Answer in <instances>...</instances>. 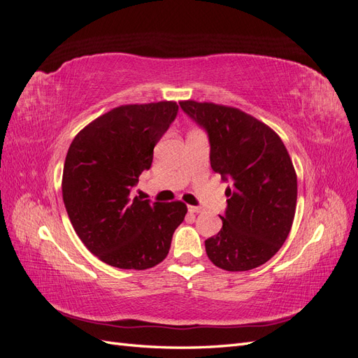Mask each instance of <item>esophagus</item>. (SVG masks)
I'll return each instance as SVG.
<instances>
[{"label": "esophagus", "mask_w": 358, "mask_h": 358, "mask_svg": "<svg viewBox=\"0 0 358 358\" xmlns=\"http://www.w3.org/2000/svg\"><path fill=\"white\" fill-rule=\"evenodd\" d=\"M188 212L189 213H201L203 209L199 208V206H188Z\"/></svg>", "instance_id": "esophagus-1"}]
</instances>
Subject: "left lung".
Returning <instances> with one entry per match:
<instances>
[{
	"label": "left lung",
	"instance_id": "8db88e82",
	"mask_svg": "<svg viewBox=\"0 0 358 358\" xmlns=\"http://www.w3.org/2000/svg\"><path fill=\"white\" fill-rule=\"evenodd\" d=\"M209 137L210 167L230 185L222 229L204 242L210 262L245 272L272 258L289 234L297 176L282 140L254 116L213 103L180 101Z\"/></svg>",
	"mask_w": 358,
	"mask_h": 358
}]
</instances>
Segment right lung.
Segmentation results:
<instances>
[{
    "label": "right lung",
    "instance_id": "obj_1",
    "mask_svg": "<svg viewBox=\"0 0 358 358\" xmlns=\"http://www.w3.org/2000/svg\"><path fill=\"white\" fill-rule=\"evenodd\" d=\"M178 110L175 101L116 107L86 125L69 148L64 204L83 245L106 264L134 270L159 264L185 218L182 201L150 203L131 194Z\"/></svg>",
    "mask_w": 358,
    "mask_h": 358
}]
</instances>
